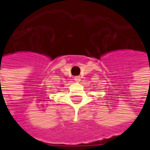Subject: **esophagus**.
<instances>
[{"mask_svg":"<svg viewBox=\"0 0 150 150\" xmlns=\"http://www.w3.org/2000/svg\"><path fill=\"white\" fill-rule=\"evenodd\" d=\"M74 79H75L76 82H79L81 79H80V76H75V78H74Z\"/></svg>","mask_w":150,"mask_h":150,"instance_id":"34e87169","label":"esophagus"}]
</instances>
